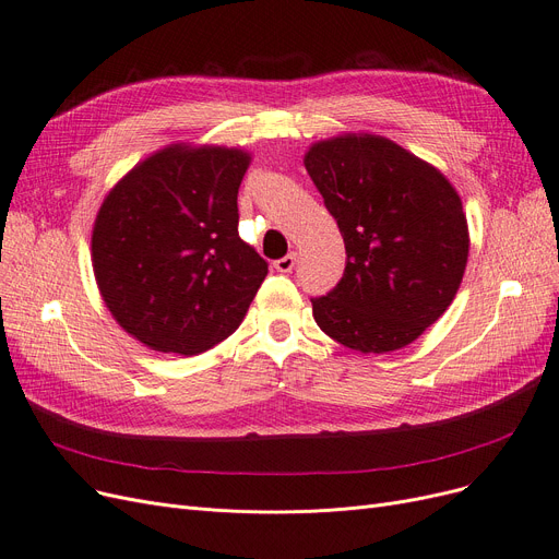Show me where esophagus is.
<instances>
[{
    "mask_svg": "<svg viewBox=\"0 0 559 559\" xmlns=\"http://www.w3.org/2000/svg\"><path fill=\"white\" fill-rule=\"evenodd\" d=\"M294 265H296V252H288L286 257L275 261V271L277 273H290V271H294Z\"/></svg>",
    "mask_w": 559,
    "mask_h": 559,
    "instance_id": "34e87169",
    "label": "esophagus"
}]
</instances>
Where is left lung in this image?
Here are the masks:
<instances>
[{"instance_id": "obj_1", "label": "left lung", "mask_w": 559, "mask_h": 559, "mask_svg": "<svg viewBox=\"0 0 559 559\" xmlns=\"http://www.w3.org/2000/svg\"><path fill=\"white\" fill-rule=\"evenodd\" d=\"M345 243V273L311 300L313 321L357 353L401 350L455 300L468 223L450 179L397 143L338 134L305 152Z\"/></svg>"}]
</instances>
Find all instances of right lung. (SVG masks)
Returning a JSON list of instances; mask_svg holds the SVG:
<instances>
[{
    "mask_svg": "<svg viewBox=\"0 0 559 559\" xmlns=\"http://www.w3.org/2000/svg\"><path fill=\"white\" fill-rule=\"evenodd\" d=\"M252 154L173 143L104 195L91 234L99 296L154 353L193 357L227 338L269 275L238 236V186Z\"/></svg>",
    "mask_w": 559,
    "mask_h": 559,
    "instance_id": "obj_1",
    "label": "right lung"
}]
</instances>
